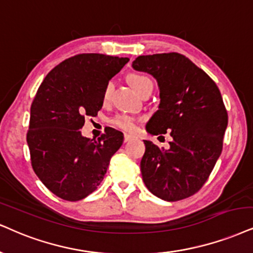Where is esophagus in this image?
Returning <instances> with one entry per match:
<instances>
[{"label":"esophagus","mask_w":253,"mask_h":253,"mask_svg":"<svg viewBox=\"0 0 253 253\" xmlns=\"http://www.w3.org/2000/svg\"><path fill=\"white\" fill-rule=\"evenodd\" d=\"M132 138H133V136L129 135V133H126V135H124V142H129L130 139H132Z\"/></svg>","instance_id":"esophagus-1"}]
</instances>
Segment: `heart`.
<instances>
[{
    "mask_svg": "<svg viewBox=\"0 0 253 253\" xmlns=\"http://www.w3.org/2000/svg\"><path fill=\"white\" fill-rule=\"evenodd\" d=\"M129 82L131 84L132 88L138 93L141 92L145 86L152 85L151 80L149 79V77L144 76V75H131V76L129 77ZM112 89H114V82H112V81H109L104 88V92H103V99H104L105 102L109 101V98H110ZM109 123H110L112 126L117 127V129L123 130V131L132 132L137 129L139 120L135 116H131V115L117 114L109 120Z\"/></svg>",
    "mask_w": 253,
    "mask_h": 253,
    "instance_id": "1",
    "label": "heart"
}]
</instances>
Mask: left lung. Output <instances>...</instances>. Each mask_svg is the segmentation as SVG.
<instances>
[{"label": "left lung", "instance_id": "left-lung-1", "mask_svg": "<svg viewBox=\"0 0 253 253\" xmlns=\"http://www.w3.org/2000/svg\"><path fill=\"white\" fill-rule=\"evenodd\" d=\"M132 68L152 75L160 86V109L146 124L151 135L168 131V150L144 141V184L156 197L176 202L203 188L223 150L227 111L217 84L178 52L138 56Z\"/></svg>", "mask_w": 253, "mask_h": 253}]
</instances>
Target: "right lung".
<instances>
[{"mask_svg":"<svg viewBox=\"0 0 253 253\" xmlns=\"http://www.w3.org/2000/svg\"><path fill=\"white\" fill-rule=\"evenodd\" d=\"M127 62L103 54L75 55L46 75L34 97L27 132L31 167L64 201H81L95 191L123 143V133L111 127L96 141L80 129L86 116H97L105 85Z\"/></svg>","mask_w":253,"mask_h":253,"instance_id":"obj_1","label":"right lung"}]
</instances>
